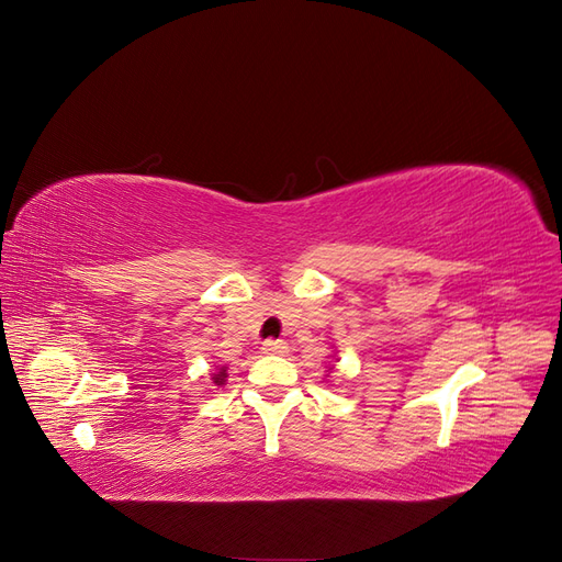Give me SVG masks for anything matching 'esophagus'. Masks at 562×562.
<instances>
[{
    "instance_id": "esophagus-1",
    "label": "esophagus",
    "mask_w": 562,
    "mask_h": 562,
    "mask_svg": "<svg viewBox=\"0 0 562 562\" xmlns=\"http://www.w3.org/2000/svg\"><path fill=\"white\" fill-rule=\"evenodd\" d=\"M285 342H281V339H267V342L262 345V353H285Z\"/></svg>"
}]
</instances>
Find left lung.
<instances>
[{"instance_id": "1", "label": "left lung", "mask_w": 562, "mask_h": 562, "mask_svg": "<svg viewBox=\"0 0 562 562\" xmlns=\"http://www.w3.org/2000/svg\"><path fill=\"white\" fill-rule=\"evenodd\" d=\"M333 359H335V353H333ZM333 368H335V366H328V370H326V372H328V378H330V372H333Z\"/></svg>"}]
</instances>
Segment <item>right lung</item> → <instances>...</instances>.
Instances as JSON below:
<instances>
[{
    "instance_id": "obj_1",
    "label": "right lung",
    "mask_w": 562,
    "mask_h": 562,
    "mask_svg": "<svg viewBox=\"0 0 562 562\" xmlns=\"http://www.w3.org/2000/svg\"><path fill=\"white\" fill-rule=\"evenodd\" d=\"M211 380L215 386H225L227 384V366H215V370L211 372Z\"/></svg>"
}]
</instances>
